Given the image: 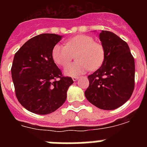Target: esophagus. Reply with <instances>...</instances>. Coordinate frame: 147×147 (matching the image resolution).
Wrapping results in <instances>:
<instances>
[{"label":"esophagus","instance_id":"esophagus-1","mask_svg":"<svg viewBox=\"0 0 147 147\" xmlns=\"http://www.w3.org/2000/svg\"><path fill=\"white\" fill-rule=\"evenodd\" d=\"M79 78H80V76H73L72 79H73V80H74V81H76V80H79Z\"/></svg>","mask_w":147,"mask_h":147}]
</instances>
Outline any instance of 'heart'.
Here are the masks:
<instances>
[{"label": "heart", "instance_id": "obj_1", "mask_svg": "<svg viewBox=\"0 0 147 147\" xmlns=\"http://www.w3.org/2000/svg\"><path fill=\"white\" fill-rule=\"evenodd\" d=\"M77 61L67 66L65 74L76 76L88 70H96L105 59V49L100 42L89 35L79 34L67 40L65 45H56L52 49V57L56 64L65 67L74 59Z\"/></svg>", "mask_w": 147, "mask_h": 147}]
</instances>
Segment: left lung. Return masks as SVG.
Wrapping results in <instances>:
<instances>
[{
    "label": "left lung",
    "mask_w": 147,
    "mask_h": 147,
    "mask_svg": "<svg viewBox=\"0 0 147 147\" xmlns=\"http://www.w3.org/2000/svg\"><path fill=\"white\" fill-rule=\"evenodd\" d=\"M99 39L105 49L102 66L88 76L85 97L102 110H111L124 105L135 88V60L125 41L109 31H102Z\"/></svg>",
    "instance_id": "8db88e82"
}]
</instances>
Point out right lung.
<instances>
[{"mask_svg":"<svg viewBox=\"0 0 147 147\" xmlns=\"http://www.w3.org/2000/svg\"><path fill=\"white\" fill-rule=\"evenodd\" d=\"M62 38L55 34L32 37L15 53L11 68L18 102L34 113L54 112L65 102L74 82L54 63L52 49Z\"/></svg>","mask_w":147,"mask_h":147,"instance_id":"right-lung-1","label":"right lung"}]
</instances>
